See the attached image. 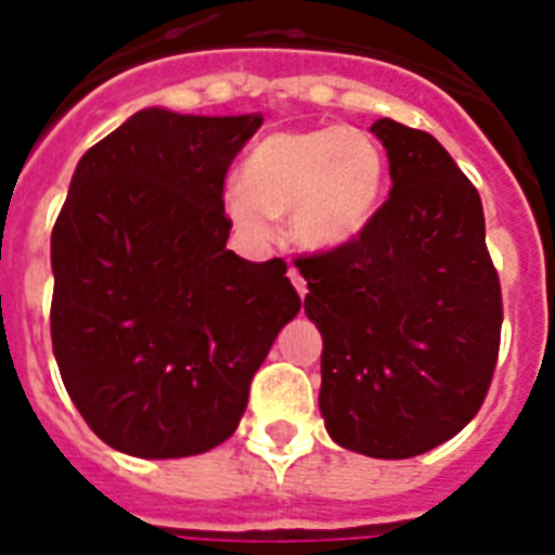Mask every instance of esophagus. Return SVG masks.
I'll return each instance as SVG.
<instances>
[{"label":"esophagus","mask_w":555,"mask_h":555,"mask_svg":"<svg viewBox=\"0 0 555 555\" xmlns=\"http://www.w3.org/2000/svg\"><path fill=\"white\" fill-rule=\"evenodd\" d=\"M288 279L294 282L297 294H300V297H306V279L300 276V270H297V267H288Z\"/></svg>","instance_id":"1"}]
</instances>
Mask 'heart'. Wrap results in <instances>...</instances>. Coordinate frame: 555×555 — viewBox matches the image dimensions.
Segmentation results:
<instances>
[{
	"instance_id": "heart-1",
	"label": "heart",
	"mask_w": 555,
	"mask_h": 555,
	"mask_svg": "<svg viewBox=\"0 0 555 555\" xmlns=\"http://www.w3.org/2000/svg\"><path fill=\"white\" fill-rule=\"evenodd\" d=\"M384 181V151L360 130H282L246 154L241 178L222 190V210L246 241H270L279 214H291L294 241L336 249L369 225Z\"/></svg>"
}]
</instances>
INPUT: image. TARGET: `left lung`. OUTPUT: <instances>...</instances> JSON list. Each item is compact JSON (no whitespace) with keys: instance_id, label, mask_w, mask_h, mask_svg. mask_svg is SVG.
<instances>
[{"instance_id":"8db88e82","label":"left lung","mask_w":555,"mask_h":555,"mask_svg":"<svg viewBox=\"0 0 555 555\" xmlns=\"http://www.w3.org/2000/svg\"><path fill=\"white\" fill-rule=\"evenodd\" d=\"M392 193L345 246L300 255L306 314L324 336L321 416L369 457H416L452 440L488 396L502 291L485 210L449 151L380 118Z\"/></svg>"}]
</instances>
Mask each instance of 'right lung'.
<instances>
[{"label": "right lung", "mask_w": 555, "mask_h": 555, "mask_svg": "<svg viewBox=\"0 0 555 555\" xmlns=\"http://www.w3.org/2000/svg\"><path fill=\"white\" fill-rule=\"evenodd\" d=\"M261 121L142 109L74 171L53 225V353L70 401L118 452L190 457L229 440L300 312L282 258L225 249V175Z\"/></svg>", "instance_id": "right-lung-1"}]
</instances>
